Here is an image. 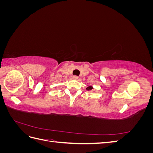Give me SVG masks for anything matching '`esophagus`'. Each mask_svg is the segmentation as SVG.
<instances>
[{"label": "esophagus", "instance_id": "1", "mask_svg": "<svg viewBox=\"0 0 153 153\" xmlns=\"http://www.w3.org/2000/svg\"><path fill=\"white\" fill-rule=\"evenodd\" d=\"M73 80H78V77L77 76H75H75H73Z\"/></svg>", "mask_w": 153, "mask_h": 153}]
</instances>
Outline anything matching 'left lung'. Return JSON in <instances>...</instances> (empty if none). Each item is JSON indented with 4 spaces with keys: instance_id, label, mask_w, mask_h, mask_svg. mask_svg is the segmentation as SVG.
<instances>
[{
    "instance_id": "obj_1",
    "label": "left lung",
    "mask_w": 153,
    "mask_h": 153,
    "mask_svg": "<svg viewBox=\"0 0 153 153\" xmlns=\"http://www.w3.org/2000/svg\"><path fill=\"white\" fill-rule=\"evenodd\" d=\"M92 89H93V87H92V86H88V87L86 88V90H87V91H91V90H92Z\"/></svg>"
}]
</instances>
